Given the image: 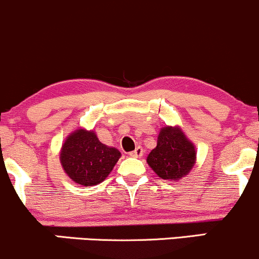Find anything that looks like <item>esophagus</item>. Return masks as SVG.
I'll list each match as a JSON object with an SVG mask.
<instances>
[{"label": "esophagus", "mask_w": 259, "mask_h": 259, "mask_svg": "<svg viewBox=\"0 0 259 259\" xmlns=\"http://www.w3.org/2000/svg\"><path fill=\"white\" fill-rule=\"evenodd\" d=\"M130 156L136 157V158H141V157L144 156V150H142V147L138 146L133 151V152H130Z\"/></svg>", "instance_id": "esophagus-1"}]
</instances>
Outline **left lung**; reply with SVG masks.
<instances>
[{
	"label": "left lung",
	"instance_id": "left-lung-1",
	"mask_svg": "<svg viewBox=\"0 0 259 259\" xmlns=\"http://www.w3.org/2000/svg\"><path fill=\"white\" fill-rule=\"evenodd\" d=\"M196 147L180 126H163L157 146L147 156V164L160 179L178 181L190 173L196 163Z\"/></svg>",
	"mask_w": 259,
	"mask_h": 259
}]
</instances>
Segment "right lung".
<instances>
[{"label":"right lung","mask_w":259,"mask_h":259,"mask_svg":"<svg viewBox=\"0 0 259 259\" xmlns=\"http://www.w3.org/2000/svg\"><path fill=\"white\" fill-rule=\"evenodd\" d=\"M120 156L117 148L102 144L94 130L78 127L64 140L59 160L74 183L94 186L108 177Z\"/></svg>","instance_id":"1"}]
</instances>
